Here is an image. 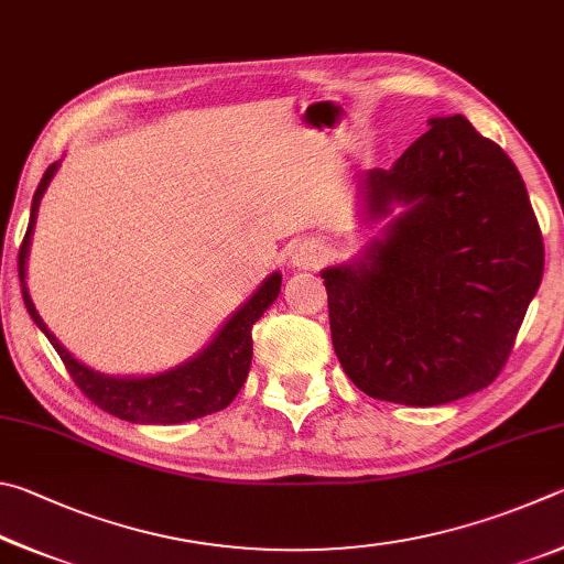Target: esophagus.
Masks as SVG:
<instances>
[{"mask_svg": "<svg viewBox=\"0 0 564 564\" xmlns=\"http://www.w3.org/2000/svg\"><path fill=\"white\" fill-rule=\"evenodd\" d=\"M324 260H327V250L317 240H302L290 252V264L297 270H317Z\"/></svg>", "mask_w": 564, "mask_h": 564, "instance_id": "esophagus-1", "label": "esophagus"}]
</instances>
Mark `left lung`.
<instances>
[{
    "instance_id": "8db88e82",
    "label": "left lung",
    "mask_w": 564,
    "mask_h": 564,
    "mask_svg": "<svg viewBox=\"0 0 564 564\" xmlns=\"http://www.w3.org/2000/svg\"><path fill=\"white\" fill-rule=\"evenodd\" d=\"M429 126L389 171L364 173V225L387 220L381 235L319 272L347 377L367 397L403 406L486 389L545 267L538 217L508 153L466 116Z\"/></svg>"
}]
</instances>
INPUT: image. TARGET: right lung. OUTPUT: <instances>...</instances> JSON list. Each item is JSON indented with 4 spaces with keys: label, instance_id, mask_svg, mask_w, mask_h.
<instances>
[{
    "label": "right lung",
    "instance_id": "1",
    "mask_svg": "<svg viewBox=\"0 0 564 564\" xmlns=\"http://www.w3.org/2000/svg\"><path fill=\"white\" fill-rule=\"evenodd\" d=\"M62 161H56L46 167V173L39 183L32 215H29V227L24 242L19 247V280H22V294L26 312L39 329L46 334L52 347L64 359L68 373L76 381L88 399L98 409H104L123 421L131 423H148V426H173V423H185L193 419H203L207 413L223 411L230 406V401L242 389L252 364V324L272 307V302L280 294L282 272H272L264 276V282L252 292V297L242 302L230 317L223 322V327L215 332V337L205 347L177 367L145 373V377H111L101 373L84 361H78L62 341L54 337V332L46 327V322L39 317V312L32 302V294L26 288V260L29 247H32V235L36 225L39 203L46 193L48 183L56 175Z\"/></svg>",
    "mask_w": 564,
    "mask_h": 564
}]
</instances>
